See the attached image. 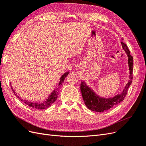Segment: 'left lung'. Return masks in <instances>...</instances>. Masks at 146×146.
Returning a JSON list of instances; mask_svg holds the SVG:
<instances>
[{
    "mask_svg": "<svg viewBox=\"0 0 146 146\" xmlns=\"http://www.w3.org/2000/svg\"><path fill=\"white\" fill-rule=\"evenodd\" d=\"M123 49L125 50L128 56V64H129L130 76L129 80L128 82L124 89L119 94L115 96L112 98H100L97 95L95 92L92 91L91 88L88 86L85 82L82 81L80 84V90L83 99L85 102V104L88 109L91 111L96 112H103L104 111L111 108L114 106H115L119 103H121L124 99L127 93V91L133 80V56L130 55V52L127 45L122 41L121 42Z\"/></svg>",
    "mask_w": 146,
    "mask_h": 146,
    "instance_id": "left-lung-1",
    "label": "left lung"
}]
</instances>
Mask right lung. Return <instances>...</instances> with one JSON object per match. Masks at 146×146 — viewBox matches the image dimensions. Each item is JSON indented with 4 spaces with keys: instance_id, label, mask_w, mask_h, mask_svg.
<instances>
[{
    "instance_id": "obj_1",
    "label": "right lung",
    "mask_w": 146,
    "mask_h": 146,
    "mask_svg": "<svg viewBox=\"0 0 146 146\" xmlns=\"http://www.w3.org/2000/svg\"><path fill=\"white\" fill-rule=\"evenodd\" d=\"M69 72H66L65 74H64L60 78V82L58 83V87H59V86L62 85V83L64 82V79L65 78L67 77L68 75L69 74ZM11 90L12 91H13V92H14V94H15V96L17 97V98L19 99V100L23 102H24L25 104L29 105V107H32L35 110H44V109H46V108H47L50 107V106L53 104L54 103L55 100L57 99V98H58V92L57 91V89L58 88H56V89L53 91V92L51 93V94L48 96V98L46 99V101H44V102H30V101H28L27 100H25L24 99H22L21 97L17 96V94L16 93V92L15 91V90L13 89L12 86H11Z\"/></svg>"
}]
</instances>
